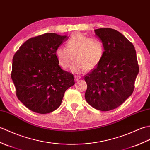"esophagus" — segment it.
<instances>
[{
  "instance_id": "1",
  "label": "esophagus",
  "mask_w": 150,
  "mask_h": 150,
  "mask_svg": "<svg viewBox=\"0 0 150 150\" xmlns=\"http://www.w3.org/2000/svg\"><path fill=\"white\" fill-rule=\"evenodd\" d=\"M79 79H80V77H79V76H74V79H75L76 81H78Z\"/></svg>"
}]
</instances>
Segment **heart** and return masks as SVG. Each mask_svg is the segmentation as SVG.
<instances>
[{"label": "heart", "mask_w": 150, "mask_h": 150, "mask_svg": "<svg viewBox=\"0 0 150 150\" xmlns=\"http://www.w3.org/2000/svg\"><path fill=\"white\" fill-rule=\"evenodd\" d=\"M66 46L56 49V57L59 65L64 69L75 59L76 62L71 67L74 73L92 71L100 64L105 56V47L100 40L93 39L81 33H76L70 37Z\"/></svg>", "instance_id": "obj_1"}]
</instances>
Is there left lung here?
I'll list each match as a JSON object with an SVG mask.
<instances>
[{
  "instance_id": "8db88e82",
  "label": "left lung",
  "mask_w": 150,
  "mask_h": 150,
  "mask_svg": "<svg viewBox=\"0 0 150 150\" xmlns=\"http://www.w3.org/2000/svg\"><path fill=\"white\" fill-rule=\"evenodd\" d=\"M105 47L103 60L85 76V98L93 108L109 111L121 105L134 92L139 73L134 45L121 33L111 28L94 30Z\"/></svg>"
}]
</instances>
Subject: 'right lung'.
<instances>
[{
    "label": "right lung",
    "instance_id": "1",
    "mask_svg": "<svg viewBox=\"0 0 150 150\" xmlns=\"http://www.w3.org/2000/svg\"><path fill=\"white\" fill-rule=\"evenodd\" d=\"M69 36L56 33L29 38L13 58L11 79L18 99L38 114H48L60 106L67 89L74 85L71 73L62 69L56 49Z\"/></svg>",
    "mask_w": 150,
    "mask_h": 150
}]
</instances>
